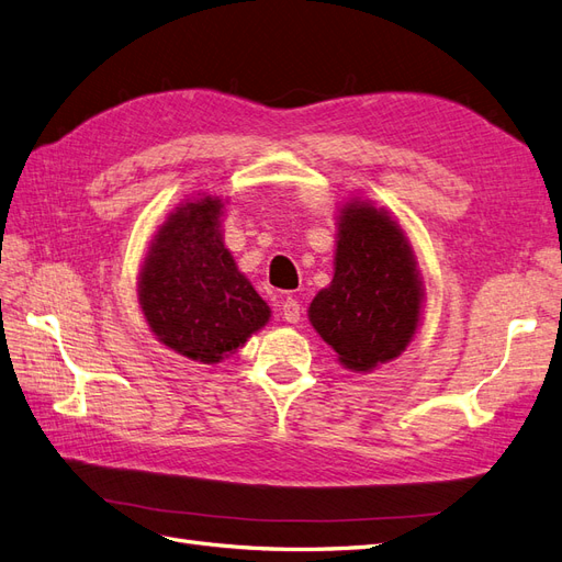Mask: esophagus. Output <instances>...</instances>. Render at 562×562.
Segmentation results:
<instances>
[{
  "label": "esophagus",
  "instance_id": "34e87169",
  "mask_svg": "<svg viewBox=\"0 0 562 562\" xmlns=\"http://www.w3.org/2000/svg\"><path fill=\"white\" fill-rule=\"evenodd\" d=\"M281 310H283L281 312L283 321H288V323H297L300 316H302V307H300V302L295 297H285L281 302Z\"/></svg>",
  "mask_w": 562,
  "mask_h": 562
}]
</instances>
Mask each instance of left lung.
Masks as SVG:
<instances>
[{"mask_svg":"<svg viewBox=\"0 0 562 562\" xmlns=\"http://www.w3.org/2000/svg\"><path fill=\"white\" fill-rule=\"evenodd\" d=\"M422 300L417 260L401 225L368 201H347L337 217L333 281L310 304L323 342L345 368L375 370L411 345Z\"/></svg>","mask_w":562,"mask_h":562,"instance_id":"8db88e82","label":"left lung"}]
</instances>
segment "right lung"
I'll return each instance as SVG.
<instances>
[{
  "label": "right lung",
  "mask_w": 562,
  "mask_h": 562,
  "mask_svg": "<svg viewBox=\"0 0 562 562\" xmlns=\"http://www.w3.org/2000/svg\"><path fill=\"white\" fill-rule=\"evenodd\" d=\"M223 199L184 201L145 255L138 302L161 345L199 363H220L267 326L271 310L223 244Z\"/></svg>",
  "instance_id": "right-lung-1"
}]
</instances>
